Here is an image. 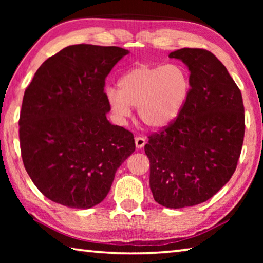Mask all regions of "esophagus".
Listing matches in <instances>:
<instances>
[{
    "instance_id": "34e87169",
    "label": "esophagus",
    "mask_w": 263,
    "mask_h": 263,
    "mask_svg": "<svg viewBox=\"0 0 263 263\" xmlns=\"http://www.w3.org/2000/svg\"><path fill=\"white\" fill-rule=\"evenodd\" d=\"M135 141H136V147L137 148H142L146 144V139H145V138H142V137H137Z\"/></svg>"
}]
</instances>
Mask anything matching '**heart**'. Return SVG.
<instances>
[{"label":"heart","mask_w":263,"mask_h":263,"mask_svg":"<svg viewBox=\"0 0 263 263\" xmlns=\"http://www.w3.org/2000/svg\"><path fill=\"white\" fill-rule=\"evenodd\" d=\"M191 89L190 74L179 64H140L118 80V90L109 89L106 101L118 118H128L131 106L151 130L167 128L180 117Z\"/></svg>","instance_id":"obj_1"}]
</instances>
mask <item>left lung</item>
<instances>
[{"label":"left lung","instance_id":"8db88e82","mask_svg":"<svg viewBox=\"0 0 263 263\" xmlns=\"http://www.w3.org/2000/svg\"><path fill=\"white\" fill-rule=\"evenodd\" d=\"M190 72L191 89L180 117L149 137V186L169 209L194 206L216 195L232 177L245 135L242 96L211 52L181 48L169 54Z\"/></svg>","mask_w":263,"mask_h":263}]
</instances>
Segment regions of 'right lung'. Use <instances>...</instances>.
Segmentation results:
<instances>
[{
    "label": "right lung",
    "instance_id": "1",
    "mask_svg": "<svg viewBox=\"0 0 263 263\" xmlns=\"http://www.w3.org/2000/svg\"><path fill=\"white\" fill-rule=\"evenodd\" d=\"M130 51L79 44L35 72L20 117L24 167L48 199L89 209L106 197L119 166L135 152L133 135L112 125L105 78Z\"/></svg>",
    "mask_w": 263,
    "mask_h": 263
}]
</instances>
